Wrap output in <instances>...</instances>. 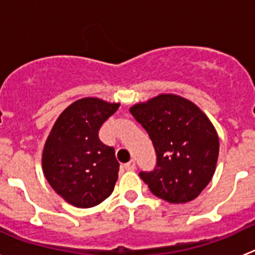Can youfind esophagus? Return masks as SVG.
Returning <instances> with one entry per match:
<instances>
[{
    "mask_svg": "<svg viewBox=\"0 0 255 255\" xmlns=\"http://www.w3.org/2000/svg\"><path fill=\"white\" fill-rule=\"evenodd\" d=\"M125 168L128 171H134L135 170V162L134 161H130L129 163L125 164Z\"/></svg>",
    "mask_w": 255,
    "mask_h": 255,
    "instance_id": "34e87169",
    "label": "esophagus"
}]
</instances>
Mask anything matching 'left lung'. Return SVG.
Listing matches in <instances>:
<instances>
[{
  "label": "left lung",
  "mask_w": 255,
  "mask_h": 255,
  "mask_svg": "<svg viewBox=\"0 0 255 255\" xmlns=\"http://www.w3.org/2000/svg\"><path fill=\"white\" fill-rule=\"evenodd\" d=\"M152 139L157 166L140 172L155 197L168 203L195 199L213 177L220 152L215 126L195 103L176 94H158L130 107Z\"/></svg>",
  "instance_id": "1"
}]
</instances>
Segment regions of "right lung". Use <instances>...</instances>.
<instances>
[{
  "label": "right lung",
  "mask_w": 255,
  "mask_h": 255,
  "mask_svg": "<svg viewBox=\"0 0 255 255\" xmlns=\"http://www.w3.org/2000/svg\"><path fill=\"white\" fill-rule=\"evenodd\" d=\"M119 107L120 103L87 97L67 106L52 126L42 168L52 189L71 206L91 208L114 191L120 164L98 131Z\"/></svg>",
  "instance_id": "1"
}]
</instances>
